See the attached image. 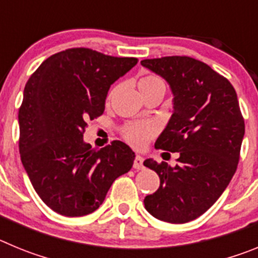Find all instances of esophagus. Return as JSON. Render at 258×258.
<instances>
[{
  "instance_id": "34e87169",
  "label": "esophagus",
  "mask_w": 258,
  "mask_h": 258,
  "mask_svg": "<svg viewBox=\"0 0 258 258\" xmlns=\"http://www.w3.org/2000/svg\"><path fill=\"white\" fill-rule=\"evenodd\" d=\"M133 168L134 169H142L143 168V159L140 156V155H137V156L134 157Z\"/></svg>"
}]
</instances>
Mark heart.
<instances>
[{
    "label": "heart",
    "instance_id": "1",
    "mask_svg": "<svg viewBox=\"0 0 258 258\" xmlns=\"http://www.w3.org/2000/svg\"><path fill=\"white\" fill-rule=\"evenodd\" d=\"M138 86H140V90L143 95H147L152 92H156V90H163V92L165 90V83H164L163 77L156 74H151V72L141 76ZM117 88L118 84L109 90L108 99L113 97ZM121 133L124 140L129 145H132L136 149H143L156 136L157 127L151 122L131 121L122 125Z\"/></svg>",
    "mask_w": 258,
    "mask_h": 258
}]
</instances>
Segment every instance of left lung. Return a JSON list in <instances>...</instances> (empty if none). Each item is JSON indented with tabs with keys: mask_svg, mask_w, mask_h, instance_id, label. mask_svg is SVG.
Listing matches in <instances>:
<instances>
[{
	"mask_svg": "<svg viewBox=\"0 0 258 258\" xmlns=\"http://www.w3.org/2000/svg\"><path fill=\"white\" fill-rule=\"evenodd\" d=\"M141 64L164 77L174 95V112L155 149L179 152L174 168L145 160L160 177L145 208L160 221L190 222L213 206L238 168L245 125L236 92L226 77L191 56Z\"/></svg>",
	"mask_w": 258,
	"mask_h": 258,
	"instance_id": "8db88e82",
	"label": "left lung"
}]
</instances>
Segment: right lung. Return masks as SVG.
Here are the masks:
<instances>
[{
  "label": "right lung",
  "instance_id": "obj_1",
  "mask_svg": "<svg viewBox=\"0 0 258 258\" xmlns=\"http://www.w3.org/2000/svg\"><path fill=\"white\" fill-rule=\"evenodd\" d=\"M138 63L88 47L56 52L41 63L24 88L19 108V152L38 197L61 216L99 208L134 152L121 141L101 150L84 142L89 120L103 115L109 86Z\"/></svg>",
  "mask_w": 258,
  "mask_h": 258
}]
</instances>
